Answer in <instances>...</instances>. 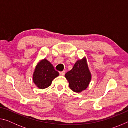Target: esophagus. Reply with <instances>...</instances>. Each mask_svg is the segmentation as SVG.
Wrapping results in <instances>:
<instances>
[{"instance_id": "obj_1", "label": "esophagus", "mask_w": 128, "mask_h": 128, "mask_svg": "<svg viewBox=\"0 0 128 128\" xmlns=\"http://www.w3.org/2000/svg\"><path fill=\"white\" fill-rule=\"evenodd\" d=\"M60 74L61 76H64L65 74V73H66V71L64 70V71H62V72H60Z\"/></svg>"}]
</instances>
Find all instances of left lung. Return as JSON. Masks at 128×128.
I'll use <instances>...</instances> for the list:
<instances>
[{
    "mask_svg": "<svg viewBox=\"0 0 128 128\" xmlns=\"http://www.w3.org/2000/svg\"><path fill=\"white\" fill-rule=\"evenodd\" d=\"M65 76L69 82V88L73 92H80L85 90L92 78L86 59L77 61L72 70L67 72Z\"/></svg>",
    "mask_w": 128,
    "mask_h": 128,
    "instance_id": "obj_1",
    "label": "left lung"
}]
</instances>
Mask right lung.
Masks as SVG:
<instances>
[{"label":"right lung","instance_id":"1","mask_svg":"<svg viewBox=\"0 0 128 128\" xmlns=\"http://www.w3.org/2000/svg\"><path fill=\"white\" fill-rule=\"evenodd\" d=\"M56 71L50 62L46 59L41 61L36 66L33 74L34 83L40 89H44L51 85L53 80L59 76Z\"/></svg>","mask_w":128,"mask_h":128}]
</instances>
